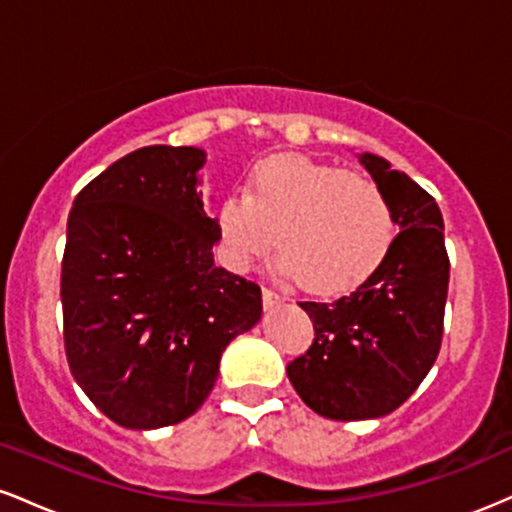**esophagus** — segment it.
<instances>
[{"mask_svg": "<svg viewBox=\"0 0 512 512\" xmlns=\"http://www.w3.org/2000/svg\"><path fill=\"white\" fill-rule=\"evenodd\" d=\"M284 301H286V298L281 296V293H276V291H272V289H262V303H264V308H276V305H281Z\"/></svg>", "mask_w": 512, "mask_h": 512, "instance_id": "obj_1", "label": "esophagus"}]
</instances>
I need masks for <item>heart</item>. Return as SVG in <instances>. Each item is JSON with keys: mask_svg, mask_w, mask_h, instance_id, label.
Segmentation results:
<instances>
[{"mask_svg": "<svg viewBox=\"0 0 512 512\" xmlns=\"http://www.w3.org/2000/svg\"><path fill=\"white\" fill-rule=\"evenodd\" d=\"M216 231L233 267L248 269L276 243L281 272L310 293L337 296L385 262L395 214L368 175L272 156L252 166L245 195L221 199Z\"/></svg>", "mask_w": 512, "mask_h": 512, "instance_id": "obj_1", "label": "heart"}]
</instances>
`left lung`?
<instances>
[{"label":"left lung","mask_w":512,"mask_h":512,"mask_svg":"<svg viewBox=\"0 0 512 512\" xmlns=\"http://www.w3.org/2000/svg\"><path fill=\"white\" fill-rule=\"evenodd\" d=\"M358 161L390 199L399 233L354 291L332 303H301L315 339L286 366L298 397L334 421L380 419L414 395L438 358L450 281L436 199L385 158Z\"/></svg>","instance_id":"1"}]
</instances>
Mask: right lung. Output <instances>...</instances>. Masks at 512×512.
Masks as SVG:
<instances>
[{"mask_svg":"<svg viewBox=\"0 0 512 512\" xmlns=\"http://www.w3.org/2000/svg\"><path fill=\"white\" fill-rule=\"evenodd\" d=\"M197 146H144L74 199L62 260L64 351L86 397L115 424L185 421L238 334L262 317L255 281L214 264Z\"/></svg>","mask_w":512,"mask_h":512,"instance_id":"1","label":"right lung"}]
</instances>
